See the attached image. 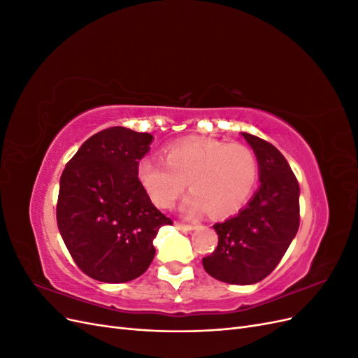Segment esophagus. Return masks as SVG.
Instances as JSON below:
<instances>
[{"label":"esophagus","mask_w":358,"mask_h":358,"mask_svg":"<svg viewBox=\"0 0 358 358\" xmlns=\"http://www.w3.org/2000/svg\"><path fill=\"white\" fill-rule=\"evenodd\" d=\"M175 227L178 230L180 231H191L194 230V225H189V224H182V222H175Z\"/></svg>","instance_id":"1"}]
</instances>
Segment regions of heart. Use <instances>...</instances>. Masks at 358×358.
Returning a JSON list of instances; mask_svg holds the SVG:
<instances>
[{"mask_svg":"<svg viewBox=\"0 0 358 358\" xmlns=\"http://www.w3.org/2000/svg\"><path fill=\"white\" fill-rule=\"evenodd\" d=\"M137 178L149 199L170 209L188 183L192 189L182 201V212L227 216L239 210L257 185L258 162L251 149L215 138L183 140L164 149V159L146 157Z\"/></svg>","mask_w":358,"mask_h":358,"instance_id":"b5f03b06","label":"heart"}]
</instances>
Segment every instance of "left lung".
<instances>
[{
    "instance_id": "obj_1",
    "label": "left lung",
    "mask_w": 358,
    "mask_h": 358,
    "mask_svg": "<svg viewBox=\"0 0 358 358\" xmlns=\"http://www.w3.org/2000/svg\"><path fill=\"white\" fill-rule=\"evenodd\" d=\"M258 161L259 188L233 218L213 225L218 246L203 258L212 278L251 285L273 272L300 224L299 182L285 157L266 140L242 133Z\"/></svg>"
}]
</instances>
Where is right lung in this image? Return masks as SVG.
<instances>
[{"mask_svg":"<svg viewBox=\"0 0 358 358\" xmlns=\"http://www.w3.org/2000/svg\"><path fill=\"white\" fill-rule=\"evenodd\" d=\"M154 136L124 127L94 134L67 162L59 180L58 229L83 273L107 284L143 275L154 239L171 220L140 185L137 166Z\"/></svg>","mask_w":358,"mask_h":358,"instance_id":"obj_1","label":"right lung"}]
</instances>
